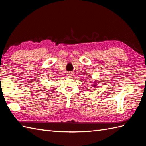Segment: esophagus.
I'll return each instance as SVG.
<instances>
[{
  "instance_id": "obj_1",
  "label": "esophagus",
  "mask_w": 146,
  "mask_h": 146,
  "mask_svg": "<svg viewBox=\"0 0 146 146\" xmlns=\"http://www.w3.org/2000/svg\"><path fill=\"white\" fill-rule=\"evenodd\" d=\"M67 76H68V77H71L73 76V73L71 72H68L67 74Z\"/></svg>"
}]
</instances>
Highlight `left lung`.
<instances>
[{
  "mask_svg": "<svg viewBox=\"0 0 146 146\" xmlns=\"http://www.w3.org/2000/svg\"><path fill=\"white\" fill-rule=\"evenodd\" d=\"M94 86H96V85H95V84H94Z\"/></svg>",
  "mask_w": 146,
  "mask_h": 146,
  "instance_id": "8db88e82",
  "label": "left lung"
}]
</instances>
